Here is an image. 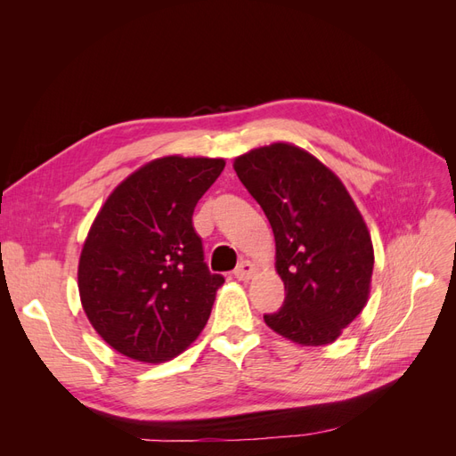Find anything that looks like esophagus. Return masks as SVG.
<instances>
[{
    "label": "esophagus",
    "mask_w": 456,
    "mask_h": 456,
    "mask_svg": "<svg viewBox=\"0 0 456 456\" xmlns=\"http://www.w3.org/2000/svg\"><path fill=\"white\" fill-rule=\"evenodd\" d=\"M255 272H256V266L253 265L251 260H241L240 265H238V268L233 270V275H236L238 280L245 281V280H251L253 275H255Z\"/></svg>",
    "instance_id": "esophagus-1"
}]
</instances>
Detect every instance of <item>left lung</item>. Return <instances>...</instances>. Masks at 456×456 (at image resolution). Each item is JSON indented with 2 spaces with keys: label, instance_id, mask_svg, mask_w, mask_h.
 Instances as JSON below:
<instances>
[{
  "label": "left lung",
  "instance_id": "left-lung-1",
  "mask_svg": "<svg viewBox=\"0 0 456 456\" xmlns=\"http://www.w3.org/2000/svg\"><path fill=\"white\" fill-rule=\"evenodd\" d=\"M275 238L283 306L265 314L302 346L337 340L367 305L375 253L365 220L340 178L306 150L275 142L233 161Z\"/></svg>",
  "mask_w": 456,
  "mask_h": 456
}]
</instances>
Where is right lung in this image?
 <instances>
[{
  "mask_svg": "<svg viewBox=\"0 0 456 456\" xmlns=\"http://www.w3.org/2000/svg\"><path fill=\"white\" fill-rule=\"evenodd\" d=\"M224 165L181 156L150 161L94 218L79 256L81 305L96 333L131 360H173L209 320L224 278L207 268L191 215Z\"/></svg>",
  "mask_w": 456,
  "mask_h": 456,
  "instance_id": "1",
  "label": "right lung"
}]
</instances>
